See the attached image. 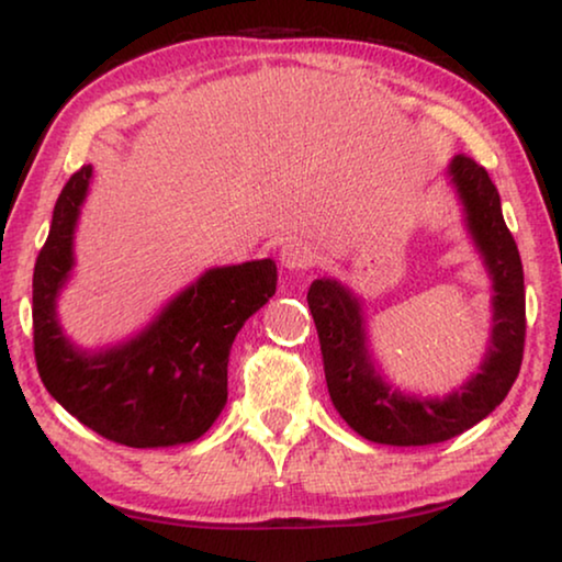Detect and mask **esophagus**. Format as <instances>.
<instances>
[{"label": "esophagus", "mask_w": 562, "mask_h": 562, "mask_svg": "<svg viewBox=\"0 0 562 562\" xmlns=\"http://www.w3.org/2000/svg\"><path fill=\"white\" fill-rule=\"evenodd\" d=\"M279 260H281V266L286 268V271H306V268L317 266L319 256H317V248H312L310 243L289 240L281 248Z\"/></svg>", "instance_id": "1"}]
</instances>
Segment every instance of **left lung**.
<instances>
[{
  "label": "left lung",
  "instance_id": "8db88e82",
  "mask_svg": "<svg viewBox=\"0 0 562 562\" xmlns=\"http://www.w3.org/2000/svg\"><path fill=\"white\" fill-rule=\"evenodd\" d=\"M448 176L465 210V225L494 281V329L479 373L445 398L409 396L391 389L368 352L360 302L335 279H317L310 286L322 363L335 409L366 440L379 445H435L458 437L488 417L512 383L525 356V271L517 243L506 227L502 199L486 168L460 153L450 160Z\"/></svg>",
  "mask_w": 562,
  "mask_h": 562
}]
</instances>
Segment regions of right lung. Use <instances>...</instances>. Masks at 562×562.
<instances>
[{"mask_svg": "<svg viewBox=\"0 0 562 562\" xmlns=\"http://www.w3.org/2000/svg\"><path fill=\"white\" fill-rule=\"evenodd\" d=\"M89 181L91 166L66 181L35 260L37 373L68 414L106 440L127 448L194 442L225 409L229 348L245 319L276 294V263L210 268L133 340L83 352L66 340L56 299L74 268V229Z\"/></svg>", "mask_w": 562, "mask_h": 562, "instance_id": "obj_1", "label": "right lung"}]
</instances>
